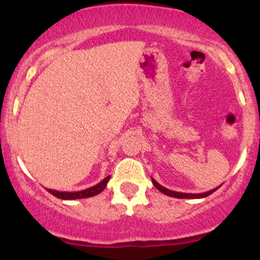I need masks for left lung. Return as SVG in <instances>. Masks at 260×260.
Here are the masks:
<instances>
[{
    "instance_id": "left-lung-1",
    "label": "left lung",
    "mask_w": 260,
    "mask_h": 260,
    "mask_svg": "<svg viewBox=\"0 0 260 260\" xmlns=\"http://www.w3.org/2000/svg\"><path fill=\"white\" fill-rule=\"evenodd\" d=\"M151 181H153V184L155 187L157 188V189L160 190L161 193H164V194L166 196H170V197H174V198H184V199H199V198H205V197L210 196L211 193L215 192L217 188H220V186L217 188H214V189L211 190H208V192H204V193H198V194H193V193H182V192H175V190H171V189H168V188H165L164 186H161L160 183H157L156 181L154 180V178H151Z\"/></svg>"
}]
</instances>
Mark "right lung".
I'll use <instances>...</instances> for the list:
<instances>
[{
  "instance_id": "right-lung-1",
  "label": "right lung",
  "mask_w": 260,
  "mask_h": 260,
  "mask_svg": "<svg viewBox=\"0 0 260 260\" xmlns=\"http://www.w3.org/2000/svg\"><path fill=\"white\" fill-rule=\"evenodd\" d=\"M110 177H111V176H107V177L104 178V180L99 182L98 184H95V186L89 187L83 190H78V192H61V190H56V189H47V190H49L52 196L57 197L59 199H63V201H73V199L89 198V197H94L99 194L100 192H103V190L105 189Z\"/></svg>"
}]
</instances>
